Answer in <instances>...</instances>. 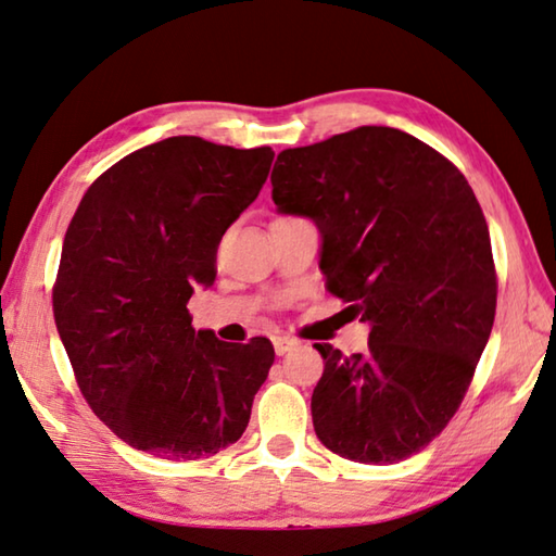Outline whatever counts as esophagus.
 <instances>
[{
	"label": "esophagus",
	"mask_w": 556,
	"mask_h": 556,
	"mask_svg": "<svg viewBox=\"0 0 556 556\" xmlns=\"http://www.w3.org/2000/svg\"><path fill=\"white\" fill-rule=\"evenodd\" d=\"M295 340L290 338H273V348H276V354L278 357H283V354H288L290 350H295Z\"/></svg>",
	"instance_id": "obj_1"
}]
</instances>
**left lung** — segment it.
I'll use <instances>...</instances> for the list:
<instances>
[{"label":"left lung","instance_id":"1","mask_svg":"<svg viewBox=\"0 0 556 556\" xmlns=\"http://www.w3.org/2000/svg\"><path fill=\"white\" fill-rule=\"evenodd\" d=\"M270 185L280 214L317 226L327 288L369 325L352 357L315 344L317 439L369 466L414 456L458 412L495 320L493 249L468 179L414 135L364 125L283 150Z\"/></svg>","mask_w":556,"mask_h":556}]
</instances>
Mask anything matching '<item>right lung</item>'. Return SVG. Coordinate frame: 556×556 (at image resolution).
I'll use <instances>...</instances> for the list:
<instances>
[{"label": "right lung", "mask_w": 556, "mask_h": 556, "mask_svg": "<svg viewBox=\"0 0 556 556\" xmlns=\"http://www.w3.org/2000/svg\"><path fill=\"white\" fill-rule=\"evenodd\" d=\"M273 157L167 138L103 172L71 218L53 317L88 406L132 448L197 460L249 426L270 340L197 332L187 303L214 283L218 241L256 202Z\"/></svg>", "instance_id": "right-lung-1"}]
</instances>
